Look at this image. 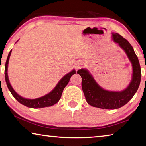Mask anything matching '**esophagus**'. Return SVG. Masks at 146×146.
Returning a JSON list of instances; mask_svg holds the SVG:
<instances>
[{"label":"esophagus","instance_id":"1","mask_svg":"<svg viewBox=\"0 0 146 146\" xmlns=\"http://www.w3.org/2000/svg\"><path fill=\"white\" fill-rule=\"evenodd\" d=\"M84 62H78L77 64H76V69H80V68H81L82 66H84Z\"/></svg>","mask_w":146,"mask_h":146}]
</instances>
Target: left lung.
Returning <instances> with one entry per match:
<instances>
[{"label":"left lung","mask_w":146,"mask_h":146,"mask_svg":"<svg viewBox=\"0 0 146 146\" xmlns=\"http://www.w3.org/2000/svg\"><path fill=\"white\" fill-rule=\"evenodd\" d=\"M113 40L123 48L132 63L133 77L128 87L121 92L108 91L100 87L88 71H77L82 77V87L88 104L102 109H117L126 105L136 93L141 80V69L138 57L130 43L118 33H112Z\"/></svg>","instance_id":"obj_1"}]
</instances>
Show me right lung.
<instances>
[{
  "label": "right lung",
  "instance_id": "obj_1",
  "mask_svg": "<svg viewBox=\"0 0 146 146\" xmlns=\"http://www.w3.org/2000/svg\"><path fill=\"white\" fill-rule=\"evenodd\" d=\"M11 50L9 52L8 56H7L6 64H5V70H4V74H5V79H6L7 86L8 87L9 90L12 94L13 97L17 100L18 102L20 103L21 104L26 106V107L29 108H43L46 107H50V106L54 105L55 103H57L59 102L60 99V97L62 96V93L64 90V87L67 86L69 81L70 80L71 76L74 74H75L76 71L75 70H73L71 71L70 73H68L63 78H61L59 83L57 84L55 88L52 90V91L49 92L48 94H46L45 96H42L41 98H38L36 99H26L18 95L17 92L15 91V90L13 89V87L11 86L9 83L8 76H7V66H8L9 59L10 57L11 53Z\"/></svg>",
  "mask_w": 146,
  "mask_h": 146
}]
</instances>
